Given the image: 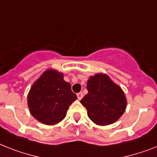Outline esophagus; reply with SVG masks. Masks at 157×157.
<instances>
[{"instance_id": "34e87169", "label": "esophagus", "mask_w": 157, "mask_h": 157, "mask_svg": "<svg viewBox=\"0 0 157 157\" xmlns=\"http://www.w3.org/2000/svg\"><path fill=\"white\" fill-rule=\"evenodd\" d=\"M77 97H78V99L80 100V99H82V97H83V94H82V92L78 93V94H77Z\"/></svg>"}]
</instances>
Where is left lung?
<instances>
[{"mask_svg": "<svg viewBox=\"0 0 157 157\" xmlns=\"http://www.w3.org/2000/svg\"><path fill=\"white\" fill-rule=\"evenodd\" d=\"M86 88L88 93L80 102L94 124H113L124 114L127 105L124 91L108 76L97 74L90 77Z\"/></svg>", "mask_w": 157, "mask_h": 157, "instance_id": "8db88e82", "label": "left lung"}]
</instances>
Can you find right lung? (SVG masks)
<instances>
[{
  "mask_svg": "<svg viewBox=\"0 0 157 157\" xmlns=\"http://www.w3.org/2000/svg\"><path fill=\"white\" fill-rule=\"evenodd\" d=\"M77 99L63 75L48 70L35 82L28 95L31 115L39 122L54 125L63 120L70 105Z\"/></svg>",
  "mask_w": 157,
  "mask_h": 157,
  "instance_id": "add662e5",
  "label": "right lung"
}]
</instances>
